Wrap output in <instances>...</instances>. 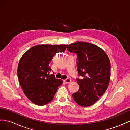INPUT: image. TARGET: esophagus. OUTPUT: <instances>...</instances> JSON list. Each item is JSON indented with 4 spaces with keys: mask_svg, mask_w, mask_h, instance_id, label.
I'll return each instance as SVG.
<instances>
[{
    "mask_svg": "<svg viewBox=\"0 0 130 130\" xmlns=\"http://www.w3.org/2000/svg\"><path fill=\"white\" fill-rule=\"evenodd\" d=\"M64 82H65L66 84H69L70 82H71V80H70V78H67V79L64 80Z\"/></svg>",
    "mask_w": 130,
    "mask_h": 130,
    "instance_id": "1",
    "label": "esophagus"
}]
</instances>
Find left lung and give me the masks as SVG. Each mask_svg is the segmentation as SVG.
<instances>
[{
  "label": "left lung",
  "mask_w": 130,
  "mask_h": 130,
  "mask_svg": "<svg viewBox=\"0 0 130 130\" xmlns=\"http://www.w3.org/2000/svg\"><path fill=\"white\" fill-rule=\"evenodd\" d=\"M69 52L77 55V70L82 79L77 78L80 86L73 94L74 101L81 106L93 105L106 92L111 77V63L104 51L87 42H76L68 45Z\"/></svg>",
  "instance_id": "left-lung-1"
}]
</instances>
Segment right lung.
I'll return each instance as SVG.
<instances>
[{"label": "right lung", "instance_id": "1", "mask_svg": "<svg viewBox=\"0 0 130 130\" xmlns=\"http://www.w3.org/2000/svg\"><path fill=\"white\" fill-rule=\"evenodd\" d=\"M66 45L43 44L33 46L23 55L19 60L17 75L24 94L35 104L45 105L52 101L58 87L63 83L56 79L50 61L59 52H64Z\"/></svg>", "mask_w": 130, "mask_h": 130}]
</instances>
